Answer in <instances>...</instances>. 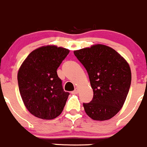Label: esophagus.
<instances>
[{
	"instance_id": "obj_1",
	"label": "esophagus",
	"mask_w": 147,
	"mask_h": 147,
	"mask_svg": "<svg viewBox=\"0 0 147 147\" xmlns=\"http://www.w3.org/2000/svg\"><path fill=\"white\" fill-rule=\"evenodd\" d=\"M78 92H79V89L76 88V89H75V90H74V91H73V92H71V93L76 95V94H78Z\"/></svg>"
}]
</instances>
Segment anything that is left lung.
<instances>
[{"mask_svg": "<svg viewBox=\"0 0 147 147\" xmlns=\"http://www.w3.org/2000/svg\"><path fill=\"white\" fill-rule=\"evenodd\" d=\"M84 66L93 90V98L83 103L86 114L94 120L110 119L123 106L131 83L128 63L111 47L95 44L75 50Z\"/></svg>", "mask_w": 147, "mask_h": 147, "instance_id": "left-lung-1", "label": "left lung"}]
</instances>
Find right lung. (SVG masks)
Here are the masks:
<instances>
[{
	"instance_id": "1",
	"label": "right lung",
	"mask_w": 147,
	"mask_h": 147,
	"mask_svg": "<svg viewBox=\"0 0 147 147\" xmlns=\"http://www.w3.org/2000/svg\"><path fill=\"white\" fill-rule=\"evenodd\" d=\"M69 52L55 45L43 46L30 52L19 68L20 95L36 117L53 119L63 111L69 93L63 90L57 69Z\"/></svg>"
}]
</instances>
